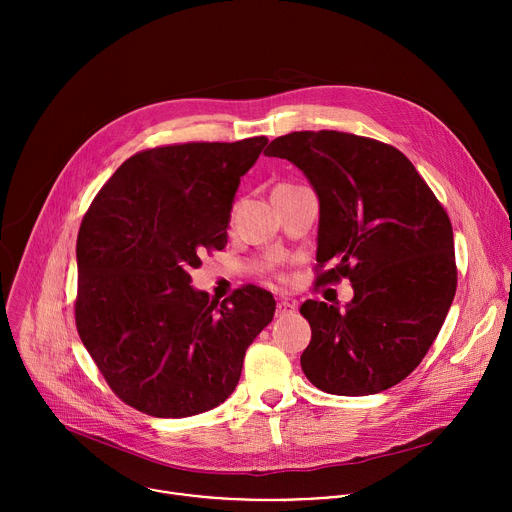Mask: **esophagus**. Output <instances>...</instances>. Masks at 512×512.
<instances>
[{"label": "esophagus", "mask_w": 512, "mask_h": 512, "mask_svg": "<svg viewBox=\"0 0 512 512\" xmlns=\"http://www.w3.org/2000/svg\"><path fill=\"white\" fill-rule=\"evenodd\" d=\"M298 310L296 302H289V300H281L277 302V308H275V316L277 318H285V316H291Z\"/></svg>", "instance_id": "34e87169"}]
</instances>
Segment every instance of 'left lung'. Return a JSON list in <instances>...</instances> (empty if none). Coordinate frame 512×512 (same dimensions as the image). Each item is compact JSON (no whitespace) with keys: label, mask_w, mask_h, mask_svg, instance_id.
Listing matches in <instances>:
<instances>
[{"label":"left lung","mask_w":512,"mask_h":512,"mask_svg":"<svg viewBox=\"0 0 512 512\" xmlns=\"http://www.w3.org/2000/svg\"><path fill=\"white\" fill-rule=\"evenodd\" d=\"M298 166L320 200L318 283L348 277L340 310L308 300L312 340L300 362L330 395H375L427 354L456 296L450 216L415 166L389 143L342 131H294L265 150Z\"/></svg>","instance_id":"left-lung-1"}]
</instances>
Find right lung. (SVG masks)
<instances>
[{"label": "right lung", "instance_id": "1", "mask_svg": "<svg viewBox=\"0 0 512 512\" xmlns=\"http://www.w3.org/2000/svg\"><path fill=\"white\" fill-rule=\"evenodd\" d=\"M267 137L190 141L125 160L77 239L79 336L113 393L154 417H188L237 387L249 344L273 320L269 291L223 304L190 285L202 251L225 249L241 176Z\"/></svg>", "mask_w": 512, "mask_h": 512}]
</instances>
